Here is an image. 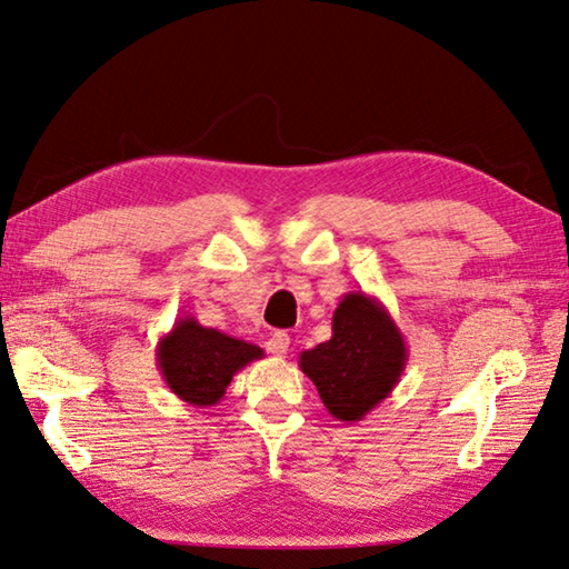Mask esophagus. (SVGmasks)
<instances>
[{
	"label": "esophagus",
	"instance_id": "34e87169",
	"mask_svg": "<svg viewBox=\"0 0 569 569\" xmlns=\"http://www.w3.org/2000/svg\"><path fill=\"white\" fill-rule=\"evenodd\" d=\"M288 346H291V336H288L286 331H273L266 339V351L273 353V356H286Z\"/></svg>",
	"mask_w": 569,
	"mask_h": 569
}]
</instances>
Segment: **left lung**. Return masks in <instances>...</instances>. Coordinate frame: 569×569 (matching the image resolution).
Instances as JSON below:
<instances>
[{
  "mask_svg": "<svg viewBox=\"0 0 569 569\" xmlns=\"http://www.w3.org/2000/svg\"><path fill=\"white\" fill-rule=\"evenodd\" d=\"M409 349L377 296L349 291L336 306L331 339L298 356L323 407L339 421H361L397 387Z\"/></svg>",
  "mask_w": 569,
  "mask_h": 569,
  "instance_id": "8db88e82",
  "label": "left lung"
}]
</instances>
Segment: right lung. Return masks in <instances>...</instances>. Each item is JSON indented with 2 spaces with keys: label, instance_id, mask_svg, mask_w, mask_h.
<instances>
[{
  "label": "right lung",
  "instance_id": "1",
  "mask_svg": "<svg viewBox=\"0 0 569 569\" xmlns=\"http://www.w3.org/2000/svg\"><path fill=\"white\" fill-rule=\"evenodd\" d=\"M156 359L168 389L190 407L206 409L223 399L240 369L263 359V349L186 316L158 341Z\"/></svg>",
  "mask_w": 569,
  "mask_h": 569
}]
</instances>
